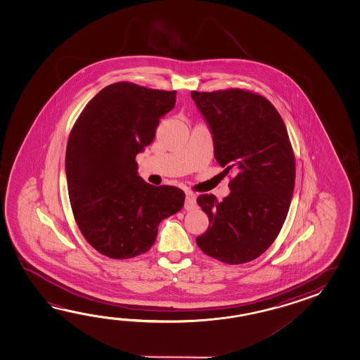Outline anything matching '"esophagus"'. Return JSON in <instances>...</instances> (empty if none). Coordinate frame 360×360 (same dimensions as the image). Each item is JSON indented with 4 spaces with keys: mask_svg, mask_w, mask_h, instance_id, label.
I'll list each match as a JSON object with an SVG mask.
<instances>
[{
    "mask_svg": "<svg viewBox=\"0 0 360 360\" xmlns=\"http://www.w3.org/2000/svg\"><path fill=\"white\" fill-rule=\"evenodd\" d=\"M193 208H195V195L191 191H188L186 198H185V210L191 211Z\"/></svg>",
    "mask_w": 360,
    "mask_h": 360,
    "instance_id": "esophagus-1",
    "label": "esophagus"
}]
</instances>
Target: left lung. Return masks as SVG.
Masks as SVG:
<instances>
[{"mask_svg": "<svg viewBox=\"0 0 360 360\" xmlns=\"http://www.w3.org/2000/svg\"><path fill=\"white\" fill-rule=\"evenodd\" d=\"M224 172L234 169L228 197L199 195L210 220L197 238L203 252L226 264L257 259L283 226L295 188V155L283 120L264 96L239 89L191 91Z\"/></svg>", "mask_w": 360, "mask_h": 360, "instance_id": "left-lung-1", "label": "left lung"}]
</instances>
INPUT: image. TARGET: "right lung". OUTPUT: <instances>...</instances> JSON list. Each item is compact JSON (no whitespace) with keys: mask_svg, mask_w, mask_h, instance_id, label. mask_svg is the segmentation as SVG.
Returning a JSON list of instances; mask_svg holds the SVG:
<instances>
[{"mask_svg":"<svg viewBox=\"0 0 360 360\" xmlns=\"http://www.w3.org/2000/svg\"><path fill=\"white\" fill-rule=\"evenodd\" d=\"M175 103L176 91L117 82L95 95L70 131L65 174L72 211L86 240L110 259L146 252L160 222L183 208L185 193L146 183L135 160Z\"/></svg>","mask_w":360,"mask_h":360,"instance_id":"1","label":"right lung"}]
</instances>
